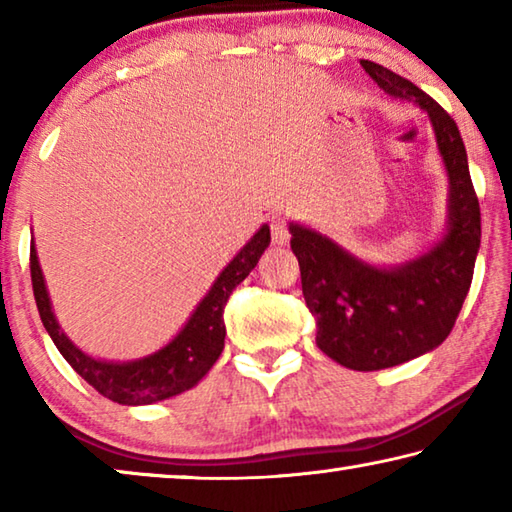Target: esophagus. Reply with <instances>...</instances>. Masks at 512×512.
Returning <instances> with one entry per match:
<instances>
[{"mask_svg": "<svg viewBox=\"0 0 512 512\" xmlns=\"http://www.w3.org/2000/svg\"><path fill=\"white\" fill-rule=\"evenodd\" d=\"M271 235H273V244L284 246L289 244V228H287V219L284 216H273L271 219Z\"/></svg>", "mask_w": 512, "mask_h": 512, "instance_id": "esophagus-1", "label": "esophagus"}]
</instances>
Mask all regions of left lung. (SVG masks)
Returning a JSON list of instances; mask_svg holds the SVG:
<instances>
[{"label":"left lung","mask_w":512,"mask_h":512,"mask_svg":"<svg viewBox=\"0 0 512 512\" xmlns=\"http://www.w3.org/2000/svg\"><path fill=\"white\" fill-rule=\"evenodd\" d=\"M361 67L381 90L427 112L447 171V225L422 255L377 266L309 225L291 221L302 296L316 320V345L350 370H384L443 343L472 284L481 212L456 121L418 85L372 60Z\"/></svg>","instance_id":"obj_1"}]
</instances>
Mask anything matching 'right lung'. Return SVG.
<instances>
[{
	"instance_id": "add662e5",
	"label": "right lung",
	"mask_w": 512,
	"mask_h": 512,
	"mask_svg": "<svg viewBox=\"0 0 512 512\" xmlns=\"http://www.w3.org/2000/svg\"><path fill=\"white\" fill-rule=\"evenodd\" d=\"M268 244H271V228L264 223L219 273L210 291L205 293L203 300L192 311V316L187 318L183 329L167 345H162L160 350L146 354L142 359H97L72 343V339L60 329L54 309H51V298L40 268L36 244L31 241L33 296H36L42 325H45L58 352L94 391L124 406L155 404L194 388L210 372L216 359L221 357L225 341V302H228L232 289L239 282H244L246 275L257 266Z\"/></svg>"
}]
</instances>
